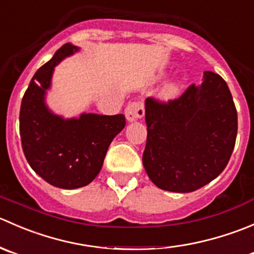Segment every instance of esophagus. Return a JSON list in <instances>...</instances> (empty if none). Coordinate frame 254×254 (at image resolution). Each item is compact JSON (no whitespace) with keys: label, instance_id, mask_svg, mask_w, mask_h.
I'll return each instance as SVG.
<instances>
[{"label":"esophagus","instance_id":"34e87169","mask_svg":"<svg viewBox=\"0 0 254 254\" xmlns=\"http://www.w3.org/2000/svg\"><path fill=\"white\" fill-rule=\"evenodd\" d=\"M125 115H126L127 121H137V120L142 119L144 116V105L140 101L129 102L127 105L126 110H125Z\"/></svg>","mask_w":254,"mask_h":254}]
</instances>
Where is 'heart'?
<instances>
[{
    "instance_id": "1",
    "label": "heart",
    "mask_w": 254,
    "mask_h": 254,
    "mask_svg": "<svg viewBox=\"0 0 254 254\" xmlns=\"http://www.w3.org/2000/svg\"><path fill=\"white\" fill-rule=\"evenodd\" d=\"M178 90H179V85L170 84L169 86L165 89V95H167V96H174V95L178 92Z\"/></svg>"
}]
</instances>
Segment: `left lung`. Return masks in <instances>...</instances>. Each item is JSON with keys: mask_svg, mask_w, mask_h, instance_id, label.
Returning <instances> with one entry per match:
<instances>
[{"mask_svg": "<svg viewBox=\"0 0 254 254\" xmlns=\"http://www.w3.org/2000/svg\"><path fill=\"white\" fill-rule=\"evenodd\" d=\"M147 143L143 165L158 188L191 192L209 184L230 160L237 137V111L225 80L204 72L178 99L145 100Z\"/></svg>", "mask_w": 254, "mask_h": 254, "instance_id": "1", "label": "left lung"}]
</instances>
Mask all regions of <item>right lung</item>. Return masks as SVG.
Segmentation results:
<instances>
[{
	"label": "right lung",
	"instance_id": "right-lung-1",
	"mask_svg": "<svg viewBox=\"0 0 254 254\" xmlns=\"http://www.w3.org/2000/svg\"><path fill=\"white\" fill-rule=\"evenodd\" d=\"M77 47L66 44L37 70L22 99L19 133L22 149L32 169L50 185L76 189L90 184L101 170L109 145L126 126L124 115L82 114L64 120L44 104L53 70Z\"/></svg>",
	"mask_w": 254,
	"mask_h": 254
}]
</instances>
